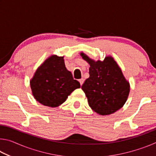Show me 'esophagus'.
Masks as SVG:
<instances>
[{"label":"esophagus","instance_id":"34e87169","mask_svg":"<svg viewBox=\"0 0 156 156\" xmlns=\"http://www.w3.org/2000/svg\"><path fill=\"white\" fill-rule=\"evenodd\" d=\"M79 82H80V85L82 86V85H83V83H84V79H83V78H81V79H80V80H79Z\"/></svg>","mask_w":156,"mask_h":156}]
</instances>
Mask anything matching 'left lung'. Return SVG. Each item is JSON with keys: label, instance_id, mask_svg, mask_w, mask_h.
I'll return each mask as SVG.
<instances>
[{"label": "left lung", "instance_id": "8db88e82", "mask_svg": "<svg viewBox=\"0 0 156 156\" xmlns=\"http://www.w3.org/2000/svg\"><path fill=\"white\" fill-rule=\"evenodd\" d=\"M80 56L90 65L89 78L82 85L89 107L101 115L121 109L127 100L130 85L117 62L109 56L102 61H95L83 52Z\"/></svg>", "mask_w": 156, "mask_h": 156}]
</instances>
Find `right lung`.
<instances>
[{
    "mask_svg": "<svg viewBox=\"0 0 156 156\" xmlns=\"http://www.w3.org/2000/svg\"><path fill=\"white\" fill-rule=\"evenodd\" d=\"M63 56L52 55L36 71L30 80L32 94L44 106L56 107L62 104L80 83L65 67Z\"/></svg>",
    "mask_w": 156,
    "mask_h": 156,
    "instance_id": "1",
    "label": "right lung"
}]
</instances>
